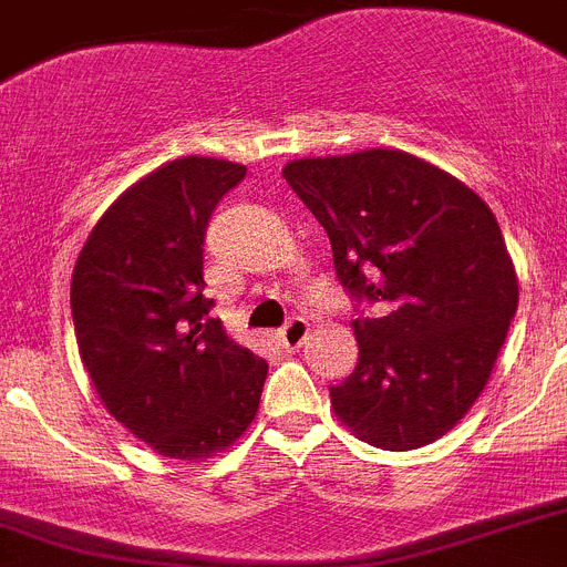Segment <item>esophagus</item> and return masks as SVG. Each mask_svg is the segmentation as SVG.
Segmentation results:
<instances>
[{
	"label": "esophagus",
	"instance_id": "1",
	"mask_svg": "<svg viewBox=\"0 0 567 567\" xmlns=\"http://www.w3.org/2000/svg\"><path fill=\"white\" fill-rule=\"evenodd\" d=\"M306 337H309V320L306 318H292L278 331V342L284 348H300Z\"/></svg>",
	"mask_w": 567,
	"mask_h": 567
}]
</instances>
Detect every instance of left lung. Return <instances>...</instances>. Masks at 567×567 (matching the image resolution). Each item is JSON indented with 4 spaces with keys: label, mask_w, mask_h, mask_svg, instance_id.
Here are the masks:
<instances>
[{
    "label": "left lung",
    "mask_w": 567,
    "mask_h": 567,
    "mask_svg": "<svg viewBox=\"0 0 567 567\" xmlns=\"http://www.w3.org/2000/svg\"><path fill=\"white\" fill-rule=\"evenodd\" d=\"M284 179L329 233L360 311V362L329 388L334 413L382 450L430 444L481 396L517 311L495 216L464 182L391 148L295 159Z\"/></svg>",
    "instance_id": "obj_1"
}]
</instances>
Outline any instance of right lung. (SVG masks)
<instances>
[{
    "mask_svg": "<svg viewBox=\"0 0 567 567\" xmlns=\"http://www.w3.org/2000/svg\"><path fill=\"white\" fill-rule=\"evenodd\" d=\"M238 163L182 157L114 202L72 272V323L109 413L165 458H207L256 419L267 362L205 298V233Z\"/></svg>",
    "mask_w": 567,
    "mask_h": 567,
    "instance_id": "1",
    "label": "right lung"
}]
</instances>
